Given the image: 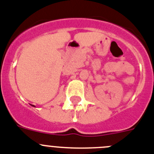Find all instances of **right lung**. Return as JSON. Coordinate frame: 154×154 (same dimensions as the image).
Segmentation results:
<instances>
[{
  "mask_svg": "<svg viewBox=\"0 0 154 154\" xmlns=\"http://www.w3.org/2000/svg\"><path fill=\"white\" fill-rule=\"evenodd\" d=\"M33 106H34V105H33ZM34 107H35V106H34Z\"/></svg>",
  "mask_w": 154,
  "mask_h": 154,
  "instance_id": "obj_1",
  "label": "right lung"
}]
</instances>
